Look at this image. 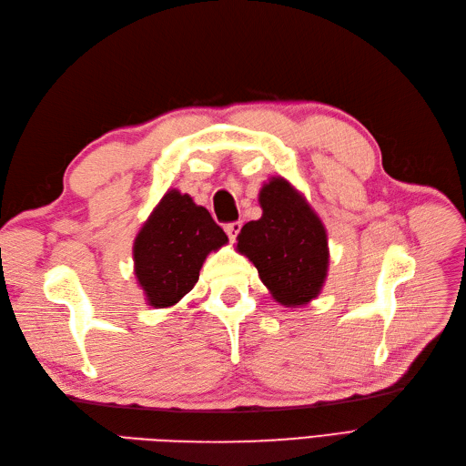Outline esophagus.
<instances>
[{"instance_id":"34e87169","label":"esophagus","mask_w":466,"mask_h":466,"mask_svg":"<svg viewBox=\"0 0 466 466\" xmlns=\"http://www.w3.org/2000/svg\"><path fill=\"white\" fill-rule=\"evenodd\" d=\"M241 228H243V223H241V221H233V223H228V225H225V233H228V237L231 238V241H235L237 235L241 233Z\"/></svg>"}]
</instances>
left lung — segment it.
I'll return each mask as SVG.
<instances>
[{"mask_svg":"<svg viewBox=\"0 0 466 466\" xmlns=\"http://www.w3.org/2000/svg\"><path fill=\"white\" fill-rule=\"evenodd\" d=\"M258 202L262 218L243 225L237 250L257 266L262 284L278 303L307 305L327 279V229L303 194L286 178L268 180Z\"/></svg>","mask_w":466,"mask_h":466,"instance_id":"1","label":"left lung"}]
</instances>
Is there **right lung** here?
Listing matches in <instances>:
<instances>
[{
	"instance_id": "right-lung-1",
	"label": "right lung",
	"mask_w": 466,
	"mask_h": 466,
	"mask_svg": "<svg viewBox=\"0 0 466 466\" xmlns=\"http://www.w3.org/2000/svg\"><path fill=\"white\" fill-rule=\"evenodd\" d=\"M228 235L188 194L168 190L134 241V272L155 309L173 307L194 288L211 250Z\"/></svg>"
}]
</instances>
